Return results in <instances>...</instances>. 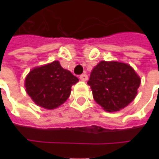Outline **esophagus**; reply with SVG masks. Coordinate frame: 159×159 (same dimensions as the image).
I'll use <instances>...</instances> for the list:
<instances>
[{
    "label": "esophagus",
    "instance_id": "esophagus-1",
    "mask_svg": "<svg viewBox=\"0 0 159 159\" xmlns=\"http://www.w3.org/2000/svg\"><path fill=\"white\" fill-rule=\"evenodd\" d=\"M80 79L82 80V81H86V80H88V79H89V77H88V75L87 74H81L80 76Z\"/></svg>",
    "mask_w": 159,
    "mask_h": 159
}]
</instances>
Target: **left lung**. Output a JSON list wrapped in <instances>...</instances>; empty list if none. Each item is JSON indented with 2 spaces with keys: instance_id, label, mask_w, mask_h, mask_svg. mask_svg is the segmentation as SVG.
Instances as JSON below:
<instances>
[{
  "instance_id": "left-lung-1",
  "label": "left lung",
  "mask_w": 159,
  "mask_h": 159,
  "mask_svg": "<svg viewBox=\"0 0 159 159\" xmlns=\"http://www.w3.org/2000/svg\"><path fill=\"white\" fill-rule=\"evenodd\" d=\"M88 84L95 101L106 111H118L137 95L141 79L130 65L101 61L93 69Z\"/></svg>"
}]
</instances>
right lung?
Segmentation results:
<instances>
[{
  "instance_id": "add662e5",
  "label": "right lung",
  "mask_w": 159,
  "mask_h": 159,
  "mask_svg": "<svg viewBox=\"0 0 159 159\" xmlns=\"http://www.w3.org/2000/svg\"><path fill=\"white\" fill-rule=\"evenodd\" d=\"M79 79L64 69L58 61L36 67L25 78V89L33 101L45 109H56L70 95L71 86Z\"/></svg>"
}]
</instances>
